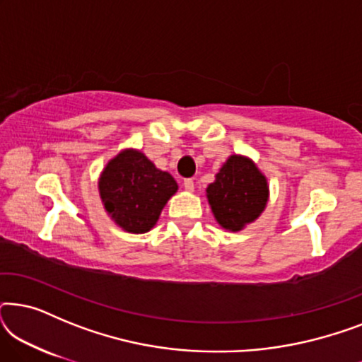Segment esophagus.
<instances>
[{
  "instance_id": "1",
  "label": "esophagus",
  "mask_w": 362,
  "mask_h": 362,
  "mask_svg": "<svg viewBox=\"0 0 362 362\" xmlns=\"http://www.w3.org/2000/svg\"><path fill=\"white\" fill-rule=\"evenodd\" d=\"M182 186H185L186 191H194V181L189 180V177L182 181Z\"/></svg>"
}]
</instances>
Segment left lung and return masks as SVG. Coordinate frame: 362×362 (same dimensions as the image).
Wrapping results in <instances>:
<instances>
[{"mask_svg":"<svg viewBox=\"0 0 362 362\" xmlns=\"http://www.w3.org/2000/svg\"><path fill=\"white\" fill-rule=\"evenodd\" d=\"M207 199L217 222L237 232L265 209L269 186L249 158L232 155L216 175V181L207 186Z\"/></svg>","mask_w":362,"mask_h":362,"instance_id":"left-lung-1","label":"left lung"}]
</instances>
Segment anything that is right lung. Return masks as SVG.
Segmentation results:
<instances>
[{"instance_id":"right-lung-1","label":"right lung","mask_w":362,"mask_h":362,"mask_svg":"<svg viewBox=\"0 0 362 362\" xmlns=\"http://www.w3.org/2000/svg\"><path fill=\"white\" fill-rule=\"evenodd\" d=\"M98 189L103 206L122 229L145 234L177 191L170 173L158 170L143 153L125 150L108 161Z\"/></svg>"}]
</instances>
